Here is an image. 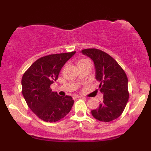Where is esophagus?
I'll return each instance as SVG.
<instances>
[{
  "mask_svg": "<svg viewBox=\"0 0 151 151\" xmlns=\"http://www.w3.org/2000/svg\"><path fill=\"white\" fill-rule=\"evenodd\" d=\"M73 97L74 98H81V97H82V96H79H79H78V95H74Z\"/></svg>",
  "mask_w": 151,
  "mask_h": 151,
  "instance_id": "esophagus-1",
  "label": "esophagus"
}]
</instances>
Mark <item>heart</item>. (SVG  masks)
I'll return each mask as SVG.
<instances>
[{"instance_id": "1", "label": "heart", "mask_w": 151, "mask_h": 151, "mask_svg": "<svg viewBox=\"0 0 151 151\" xmlns=\"http://www.w3.org/2000/svg\"><path fill=\"white\" fill-rule=\"evenodd\" d=\"M81 60H80V61H81Z\"/></svg>"}]
</instances>
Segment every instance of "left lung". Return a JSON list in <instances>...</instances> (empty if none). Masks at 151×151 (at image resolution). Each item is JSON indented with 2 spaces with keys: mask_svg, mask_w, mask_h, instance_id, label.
Masks as SVG:
<instances>
[{
  "mask_svg": "<svg viewBox=\"0 0 151 151\" xmlns=\"http://www.w3.org/2000/svg\"><path fill=\"white\" fill-rule=\"evenodd\" d=\"M83 55L93 62L99 89L103 93V101L98 109L91 111L99 121L109 122L117 119L125 109L129 98L128 78L124 70L113 58L100 50L91 48L81 50Z\"/></svg>",
  "mask_w": 151,
  "mask_h": 151,
  "instance_id": "left-lung-1",
  "label": "left lung"
}]
</instances>
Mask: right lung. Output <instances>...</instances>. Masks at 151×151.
Segmentation results:
<instances>
[{
	"instance_id": "right-lung-1",
	"label": "right lung",
	"mask_w": 151,
	"mask_h": 151,
	"mask_svg": "<svg viewBox=\"0 0 151 151\" xmlns=\"http://www.w3.org/2000/svg\"><path fill=\"white\" fill-rule=\"evenodd\" d=\"M76 53L55 54L38 59L24 73L22 93L32 111L46 122H56L70 111L74 104L71 96H62L50 85L58 78L65 64Z\"/></svg>"
}]
</instances>
